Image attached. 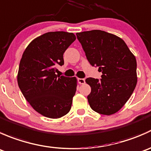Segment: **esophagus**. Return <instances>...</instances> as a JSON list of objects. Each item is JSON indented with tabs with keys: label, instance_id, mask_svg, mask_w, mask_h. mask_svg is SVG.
<instances>
[{
	"label": "esophagus",
	"instance_id": "obj_1",
	"mask_svg": "<svg viewBox=\"0 0 151 151\" xmlns=\"http://www.w3.org/2000/svg\"><path fill=\"white\" fill-rule=\"evenodd\" d=\"M78 83H79V84H80V85L84 84V83H85V79H83V78H78Z\"/></svg>",
	"mask_w": 151,
	"mask_h": 151
}]
</instances>
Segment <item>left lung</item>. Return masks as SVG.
Returning <instances> with one entry per match:
<instances>
[{
	"label": "left lung",
	"mask_w": 151,
	"mask_h": 151,
	"mask_svg": "<svg viewBox=\"0 0 151 151\" xmlns=\"http://www.w3.org/2000/svg\"><path fill=\"white\" fill-rule=\"evenodd\" d=\"M87 59L102 72L101 80H85L91 88L88 101L93 110L110 115L119 111L134 92L137 60L124 41L100 30L77 33Z\"/></svg>",
	"instance_id": "1"
}]
</instances>
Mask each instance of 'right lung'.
<instances>
[{
    "mask_svg": "<svg viewBox=\"0 0 151 151\" xmlns=\"http://www.w3.org/2000/svg\"><path fill=\"white\" fill-rule=\"evenodd\" d=\"M75 39L72 33L48 32L33 39L22 54L19 88L32 107L47 118H61L71 109L77 78L57 75L55 71L63 65V53Z\"/></svg>",
    "mask_w": 151,
    "mask_h": 151,
    "instance_id": "1",
    "label": "right lung"
}]
</instances>
